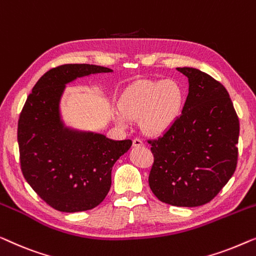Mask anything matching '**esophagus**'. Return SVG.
<instances>
[{
	"label": "esophagus",
	"mask_w": 256,
	"mask_h": 256,
	"mask_svg": "<svg viewBox=\"0 0 256 256\" xmlns=\"http://www.w3.org/2000/svg\"><path fill=\"white\" fill-rule=\"evenodd\" d=\"M144 142L140 138H134L133 139V146H142Z\"/></svg>",
	"instance_id": "1"
}]
</instances>
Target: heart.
I'll return each mask as SVG.
<instances>
[{"mask_svg":"<svg viewBox=\"0 0 256 256\" xmlns=\"http://www.w3.org/2000/svg\"><path fill=\"white\" fill-rule=\"evenodd\" d=\"M183 100L184 95L178 81H140L122 97L117 122L128 125V118L140 120L144 131L158 134L174 123L181 112Z\"/></svg>","mask_w":256,"mask_h":256,"instance_id":"obj_1","label":"heart"}]
</instances>
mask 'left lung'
Listing matches in <instances>:
<instances>
[{"label": "left lung", "mask_w": 256, "mask_h": 256, "mask_svg": "<svg viewBox=\"0 0 256 256\" xmlns=\"http://www.w3.org/2000/svg\"><path fill=\"white\" fill-rule=\"evenodd\" d=\"M189 80L182 114L156 139L148 184L174 206L206 204L232 178L238 162L239 118L220 82L196 68H178Z\"/></svg>", "instance_id": "8db88e82"}]
</instances>
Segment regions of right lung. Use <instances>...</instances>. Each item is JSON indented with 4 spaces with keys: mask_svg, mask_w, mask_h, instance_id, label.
Segmentation results:
<instances>
[{
    "mask_svg": "<svg viewBox=\"0 0 256 256\" xmlns=\"http://www.w3.org/2000/svg\"><path fill=\"white\" fill-rule=\"evenodd\" d=\"M110 68L67 64L50 70L28 96L18 120L17 139L24 178L50 206L61 212L92 210L111 186L114 162L132 140H112L64 126L59 102L64 84L76 78L109 73Z\"/></svg>",
    "mask_w": 256,
    "mask_h": 256,
    "instance_id": "add662e5",
    "label": "right lung"
}]
</instances>
